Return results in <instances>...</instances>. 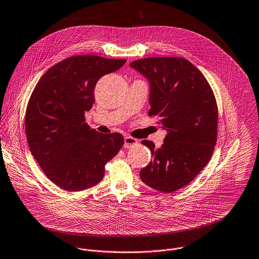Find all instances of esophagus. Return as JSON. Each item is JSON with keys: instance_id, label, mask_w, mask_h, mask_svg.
I'll list each match as a JSON object with an SVG mask.
<instances>
[{"instance_id": "esophagus-1", "label": "esophagus", "mask_w": 259, "mask_h": 259, "mask_svg": "<svg viewBox=\"0 0 259 259\" xmlns=\"http://www.w3.org/2000/svg\"><path fill=\"white\" fill-rule=\"evenodd\" d=\"M137 143H138L137 139L132 138V137H130V136H126V137L124 138V147H125V148H130V147L136 145Z\"/></svg>"}]
</instances>
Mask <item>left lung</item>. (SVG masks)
I'll return each instance as SVG.
<instances>
[{
  "label": "left lung",
  "mask_w": 259,
  "mask_h": 259,
  "mask_svg": "<svg viewBox=\"0 0 259 259\" xmlns=\"http://www.w3.org/2000/svg\"><path fill=\"white\" fill-rule=\"evenodd\" d=\"M149 82V116L167 131L162 145L141 143L153 159L141 169L148 187L172 193L189 185L207 165L217 142L218 108L203 73L180 57H149L130 63Z\"/></svg>",
  "instance_id": "1"
}]
</instances>
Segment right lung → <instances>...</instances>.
<instances>
[{
    "mask_svg": "<svg viewBox=\"0 0 259 259\" xmlns=\"http://www.w3.org/2000/svg\"><path fill=\"white\" fill-rule=\"evenodd\" d=\"M125 62L96 55L66 58L42 75L30 97L25 117L29 149L62 190L78 192L99 184L106 163L124 144L119 133L91 129L84 113L95 103L98 80Z\"/></svg>",
    "mask_w": 259,
    "mask_h": 259,
    "instance_id": "add662e5",
    "label": "right lung"
}]
</instances>
